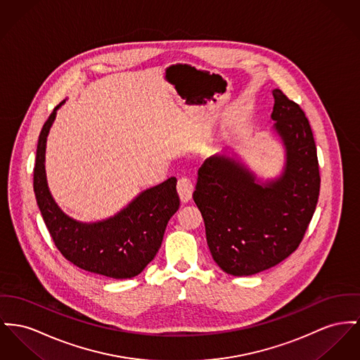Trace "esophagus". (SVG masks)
<instances>
[{
    "mask_svg": "<svg viewBox=\"0 0 360 360\" xmlns=\"http://www.w3.org/2000/svg\"><path fill=\"white\" fill-rule=\"evenodd\" d=\"M192 191H193V184H192L191 180L187 177H180L177 181V192H179L183 203H186L191 199Z\"/></svg>",
    "mask_w": 360,
    "mask_h": 360,
    "instance_id": "obj_1",
    "label": "esophagus"
}]
</instances>
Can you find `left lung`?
Returning a JSON list of instances; mask_svg holds the SVG:
<instances>
[{"label":"left lung","instance_id":"1","mask_svg":"<svg viewBox=\"0 0 360 360\" xmlns=\"http://www.w3.org/2000/svg\"><path fill=\"white\" fill-rule=\"evenodd\" d=\"M271 120L287 162L283 174L259 184L225 154L207 158L192 193L212 257L225 273L251 276L283 262L300 244L316 207L321 176L311 127L302 108L273 90Z\"/></svg>","mask_w":360,"mask_h":360}]
</instances>
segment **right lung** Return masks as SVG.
<instances>
[{
  "label": "right lung",
  "instance_id": "obj_1",
  "mask_svg": "<svg viewBox=\"0 0 360 360\" xmlns=\"http://www.w3.org/2000/svg\"><path fill=\"white\" fill-rule=\"evenodd\" d=\"M39 134L34 167V192L49 233L71 264L110 278H132L143 271L158 252L170 217L180 206L176 177L148 188L125 209L108 219L86 224L64 214L49 191L45 150L57 109Z\"/></svg>",
  "mask_w": 360,
  "mask_h": 360
}]
</instances>
